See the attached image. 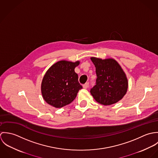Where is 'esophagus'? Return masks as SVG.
Masks as SVG:
<instances>
[{"instance_id":"esophagus-1","label":"esophagus","mask_w":158,"mask_h":158,"mask_svg":"<svg viewBox=\"0 0 158 158\" xmlns=\"http://www.w3.org/2000/svg\"><path fill=\"white\" fill-rule=\"evenodd\" d=\"M83 87L84 89H87L89 87V83H86L85 85H83Z\"/></svg>"}]
</instances>
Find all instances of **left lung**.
Returning a JSON list of instances; mask_svg holds the SVG:
<instances>
[{"label":"left lung","mask_w":158,"mask_h":158,"mask_svg":"<svg viewBox=\"0 0 158 158\" xmlns=\"http://www.w3.org/2000/svg\"><path fill=\"white\" fill-rule=\"evenodd\" d=\"M90 60L97 75L96 85L90 91L95 100L107 106L122 100L127 92L128 81L120 64L113 58L91 57Z\"/></svg>","instance_id":"8db88e82"}]
</instances>
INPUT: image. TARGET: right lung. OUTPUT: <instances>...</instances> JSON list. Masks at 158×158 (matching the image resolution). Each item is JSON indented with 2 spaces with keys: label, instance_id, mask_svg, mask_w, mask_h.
<instances>
[{
  "label": "right lung",
  "instance_id": "add662e5",
  "mask_svg": "<svg viewBox=\"0 0 158 158\" xmlns=\"http://www.w3.org/2000/svg\"><path fill=\"white\" fill-rule=\"evenodd\" d=\"M80 61L71 62L61 60L49 68L41 83V94L50 105L60 108L70 104L82 89L75 68Z\"/></svg>",
  "mask_w": 158,
  "mask_h": 158
}]
</instances>
